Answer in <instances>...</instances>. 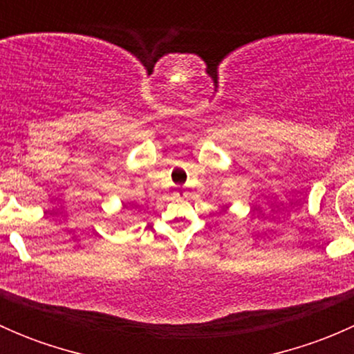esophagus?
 I'll use <instances>...</instances> for the list:
<instances>
[{
  "mask_svg": "<svg viewBox=\"0 0 354 354\" xmlns=\"http://www.w3.org/2000/svg\"><path fill=\"white\" fill-rule=\"evenodd\" d=\"M174 195H176V197H185V195H187V192H185L183 188H178V190L174 192Z\"/></svg>",
  "mask_w": 354,
  "mask_h": 354,
  "instance_id": "1",
  "label": "esophagus"
}]
</instances>
